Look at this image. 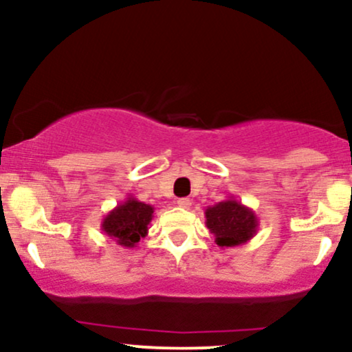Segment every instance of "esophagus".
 Masks as SVG:
<instances>
[{
  "mask_svg": "<svg viewBox=\"0 0 352 352\" xmlns=\"http://www.w3.org/2000/svg\"><path fill=\"white\" fill-rule=\"evenodd\" d=\"M177 205H179L180 208H188L190 207V200L188 199H179V200H177Z\"/></svg>",
  "mask_w": 352,
  "mask_h": 352,
  "instance_id": "obj_1",
  "label": "esophagus"
}]
</instances>
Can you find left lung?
I'll return each mask as SVG.
<instances>
[{"mask_svg":"<svg viewBox=\"0 0 352 352\" xmlns=\"http://www.w3.org/2000/svg\"><path fill=\"white\" fill-rule=\"evenodd\" d=\"M205 225L221 248L245 245L256 235L260 225L256 213L233 197L205 208Z\"/></svg>","mask_w":352,"mask_h":352,"instance_id":"8db88e82","label":"left lung"}]
</instances>
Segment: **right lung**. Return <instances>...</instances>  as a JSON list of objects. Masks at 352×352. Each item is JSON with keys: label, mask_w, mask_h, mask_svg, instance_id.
<instances>
[{"label": "right lung", "mask_w": 352, "mask_h": 352, "mask_svg": "<svg viewBox=\"0 0 352 352\" xmlns=\"http://www.w3.org/2000/svg\"><path fill=\"white\" fill-rule=\"evenodd\" d=\"M153 218V207L129 195L122 204L102 218L100 228L117 245L134 248L147 235L148 223Z\"/></svg>", "instance_id": "obj_1"}]
</instances>
